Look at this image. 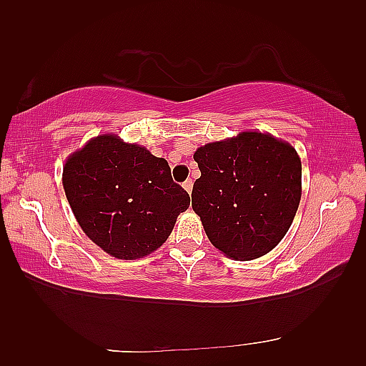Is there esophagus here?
Listing matches in <instances>:
<instances>
[{"label":"esophagus","instance_id":"esophagus-1","mask_svg":"<svg viewBox=\"0 0 366 366\" xmlns=\"http://www.w3.org/2000/svg\"><path fill=\"white\" fill-rule=\"evenodd\" d=\"M182 187L187 190L189 193H192V189H193V181H192V179H187V181L182 184Z\"/></svg>","mask_w":366,"mask_h":366}]
</instances>
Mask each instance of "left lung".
Wrapping results in <instances>:
<instances>
[{
	"label": "left lung",
	"instance_id": "1",
	"mask_svg": "<svg viewBox=\"0 0 366 366\" xmlns=\"http://www.w3.org/2000/svg\"><path fill=\"white\" fill-rule=\"evenodd\" d=\"M201 171L192 206L211 244L237 261L269 253L290 229L302 195V163L290 143L242 132L193 154Z\"/></svg>",
	"mask_w": 366,
	"mask_h": 366
}]
</instances>
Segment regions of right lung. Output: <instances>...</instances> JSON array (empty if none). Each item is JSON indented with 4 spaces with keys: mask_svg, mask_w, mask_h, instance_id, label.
Returning <instances> with one entry per match:
<instances>
[{
    "mask_svg": "<svg viewBox=\"0 0 366 366\" xmlns=\"http://www.w3.org/2000/svg\"><path fill=\"white\" fill-rule=\"evenodd\" d=\"M63 185L84 234L118 259L157 250L190 204L165 159L116 135L92 138L74 152Z\"/></svg>",
    "mask_w": 366,
    "mask_h": 366,
    "instance_id": "obj_1",
    "label": "right lung"
}]
</instances>
